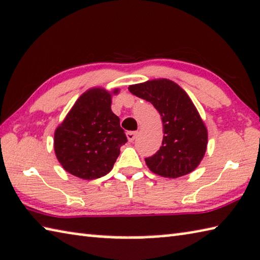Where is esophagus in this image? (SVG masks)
<instances>
[{
  "label": "esophagus",
  "instance_id": "1",
  "mask_svg": "<svg viewBox=\"0 0 260 260\" xmlns=\"http://www.w3.org/2000/svg\"><path fill=\"white\" fill-rule=\"evenodd\" d=\"M127 139H128V141L129 142H133L135 139H137V135H138V133L137 132H127Z\"/></svg>",
  "mask_w": 260,
  "mask_h": 260
}]
</instances>
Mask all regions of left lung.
Returning a JSON list of instances; mask_svg holds the SVG:
<instances>
[{
    "mask_svg": "<svg viewBox=\"0 0 260 260\" xmlns=\"http://www.w3.org/2000/svg\"><path fill=\"white\" fill-rule=\"evenodd\" d=\"M128 90L150 102L162 118V147L146 158L147 167L166 178H178L192 172L204 158L208 133L188 94L167 78L129 85Z\"/></svg>",
    "mask_w": 260,
    "mask_h": 260,
    "instance_id": "1",
    "label": "left lung"
}]
</instances>
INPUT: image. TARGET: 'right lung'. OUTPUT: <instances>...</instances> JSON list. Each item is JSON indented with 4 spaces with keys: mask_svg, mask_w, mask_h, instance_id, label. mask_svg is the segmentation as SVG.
<instances>
[{
    "mask_svg": "<svg viewBox=\"0 0 260 260\" xmlns=\"http://www.w3.org/2000/svg\"><path fill=\"white\" fill-rule=\"evenodd\" d=\"M118 92L114 89L112 93ZM112 93L102 88L89 89L55 129L56 158L78 178L91 180L109 174L127 142L120 119L111 110Z\"/></svg>",
    "mask_w": 260,
    "mask_h": 260,
    "instance_id": "1",
    "label": "right lung"
}]
</instances>
